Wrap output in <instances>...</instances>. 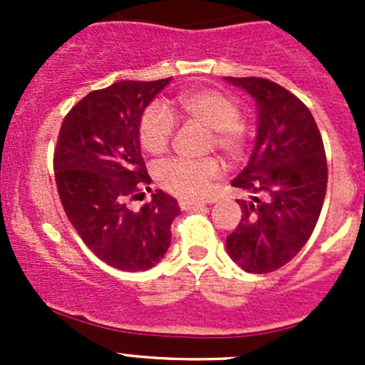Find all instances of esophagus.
I'll return each instance as SVG.
<instances>
[{
    "label": "esophagus",
    "mask_w": 365,
    "mask_h": 365,
    "mask_svg": "<svg viewBox=\"0 0 365 365\" xmlns=\"http://www.w3.org/2000/svg\"><path fill=\"white\" fill-rule=\"evenodd\" d=\"M203 206L205 203H196V201H180V208L182 210H200Z\"/></svg>",
    "instance_id": "1"
}]
</instances>
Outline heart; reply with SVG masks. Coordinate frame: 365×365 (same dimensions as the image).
<instances>
[{
	"instance_id": "1",
	"label": "heart",
	"mask_w": 365,
	"mask_h": 365,
	"mask_svg": "<svg viewBox=\"0 0 365 365\" xmlns=\"http://www.w3.org/2000/svg\"><path fill=\"white\" fill-rule=\"evenodd\" d=\"M178 118L208 128L206 150H219L227 159H238L247 146V128L240 120V106L230 95L217 90L183 91L175 98ZM176 132V120L164 106L152 104L139 120V143L152 155L169 148ZM219 160L171 159L155 168L157 183L183 200H200L208 194L210 183L220 176Z\"/></svg>"
}]
</instances>
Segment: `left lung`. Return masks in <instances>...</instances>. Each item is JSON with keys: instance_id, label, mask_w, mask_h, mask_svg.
Instances as JSON below:
<instances>
[{"instance_id": "left-lung-1", "label": "left lung", "mask_w": 365, "mask_h": 365, "mask_svg": "<svg viewBox=\"0 0 365 365\" xmlns=\"http://www.w3.org/2000/svg\"><path fill=\"white\" fill-rule=\"evenodd\" d=\"M257 104L256 146L231 185L242 219L226 238L231 259L249 274H268L300 252L314 231L327 194L325 146L311 111L292 91L263 77H226Z\"/></svg>"}]
</instances>
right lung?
Wrapping results in <instances>:
<instances>
[{"label": "right lung", "instance_id": "obj_1", "mask_svg": "<svg viewBox=\"0 0 365 365\" xmlns=\"http://www.w3.org/2000/svg\"><path fill=\"white\" fill-rule=\"evenodd\" d=\"M171 81H120L88 93L65 116L54 148V178L70 224L98 259L143 272L171 245V222L180 208L162 190L139 210L152 178L139 145L146 106Z\"/></svg>", "mask_w": 365, "mask_h": 365}]
</instances>
